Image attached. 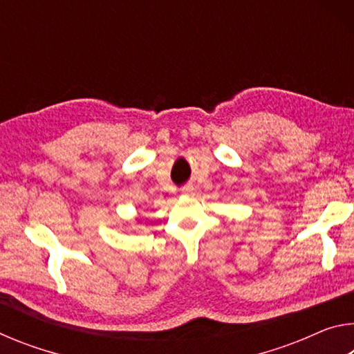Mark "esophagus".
<instances>
[{
	"mask_svg": "<svg viewBox=\"0 0 354 354\" xmlns=\"http://www.w3.org/2000/svg\"><path fill=\"white\" fill-rule=\"evenodd\" d=\"M181 194L185 196L194 195V187H192V185H184V187L181 189Z\"/></svg>",
	"mask_w": 354,
	"mask_h": 354,
	"instance_id": "34e87169",
	"label": "esophagus"
}]
</instances>
